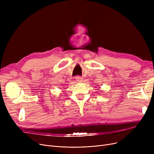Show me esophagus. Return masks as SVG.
<instances>
[{
	"label": "esophagus",
	"mask_w": 154,
	"mask_h": 154,
	"mask_svg": "<svg viewBox=\"0 0 154 154\" xmlns=\"http://www.w3.org/2000/svg\"><path fill=\"white\" fill-rule=\"evenodd\" d=\"M75 79H76L77 82H82L83 80V78L80 76H77L75 77Z\"/></svg>",
	"instance_id": "esophagus-1"
}]
</instances>
